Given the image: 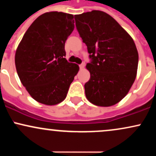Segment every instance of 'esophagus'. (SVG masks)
Instances as JSON below:
<instances>
[{"label": "esophagus", "instance_id": "1", "mask_svg": "<svg viewBox=\"0 0 156 156\" xmlns=\"http://www.w3.org/2000/svg\"><path fill=\"white\" fill-rule=\"evenodd\" d=\"M84 67H85V64H84V63H82L81 64H80V65H79V67H80V69H83Z\"/></svg>", "mask_w": 156, "mask_h": 156}]
</instances>
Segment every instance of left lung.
Here are the masks:
<instances>
[{
    "label": "left lung",
    "mask_w": 156,
    "mask_h": 156,
    "mask_svg": "<svg viewBox=\"0 0 156 156\" xmlns=\"http://www.w3.org/2000/svg\"><path fill=\"white\" fill-rule=\"evenodd\" d=\"M77 30L87 46L90 79L84 85L87 100L98 106L115 105L136 79L139 54L133 39L112 16L93 10L75 15Z\"/></svg>",
    "instance_id": "1"
}]
</instances>
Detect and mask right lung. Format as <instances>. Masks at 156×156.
I'll return each instance as SVG.
<instances>
[{
  "label": "right lung",
  "mask_w": 156,
  "mask_h": 156,
  "mask_svg": "<svg viewBox=\"0 0 156 156\" xmlns=\"http://www.w3.org/2000/svg\"><path fill=\"white\" fill-rule=\"evenodd\" d=\"M74 17L51 12L40 15L28 28L15 53V66L21 83L39 103L56 105L67 97L79 70L64 57V45L74 30Z\"/></svg>",
  "instance_id": "obj_1"
}]
</instances>
